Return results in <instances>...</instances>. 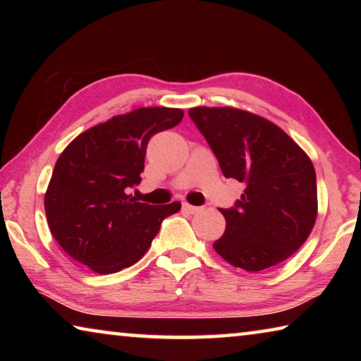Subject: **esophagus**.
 Instances as JSON below:
<instances>
[{
    "label": "esophagus",
    "mask_w": 361,
    "mask_h": 361,
    "mask_svg": "<svg viewBox=\"0 0 361 361\" xmlns=\"http://www.w3.org/2000/svg\"><path fill=\"white\" fill-rule=\"evenodd\" d=\"M183 210H186L188 213H197V212H200V207H195V205L185 202L183 204Z\"/></svg>",
    "instance_id": "34e87169"
}]
</instances>
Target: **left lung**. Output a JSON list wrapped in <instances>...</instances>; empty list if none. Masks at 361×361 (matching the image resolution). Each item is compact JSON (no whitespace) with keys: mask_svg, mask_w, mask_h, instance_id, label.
Here are the masks:
<instances>
[{"mask_svg":"<svg viewBox=\"0 0 361 361\" xmlns=\"http://www.w3.org/2000/svg\"><path fill=\"white\" fill-rule=\"evenodd\" d=\"M226 178L245 185L234 209H219L224 234L213 243L231 266L264 271L307 240L319 213L315 169L295 140L266 118L232 106H194Z\"/></svg>","mask_w":361,"mask_h":361,"instance_id":"8db88e82","label":"left lung"}]
</instances>
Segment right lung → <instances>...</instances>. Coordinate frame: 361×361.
Here are the masks:
<instances>
[{
  "label": "right lung",
  "instance_id": "add662e5",
  "mask_svg": "<svg viewBox=\"0 0 361 361\" xmlns=\"http://www.w3.org/2000/svg\"><path fill=\"white\" fill-rule=\"evenodd\" d=\"M183 109L137 108L113 116L73 140L57 159L44 194L49 229L63 252L97 274H113L142 258L162 219L180 202H137L149 138L178 126Z\"/></svg>",
  "mask_w": 361,
  "mask_h": 361
}]
</instances>
